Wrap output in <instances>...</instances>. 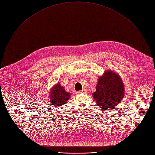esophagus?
<instances>
[{
  "mask_svg": "<svg viewBox=\"0 0 155 155\" xmlns=\"http://www.w3.org/2000/svg\"><path fill=\"white\" fill-rule=\"evenodd\" d=\"M78 93H86V90H82L78 91Z\"/></svg>",
  "mask_w": 155,
  "mask_h": 155,
  "instance_id": "esophagus-1",
  "label": "esophagus"
}]
</instances>
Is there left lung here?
Here are the masks:
<instances>
[{"mask_svg":"<svg viewBox=\"0 0 155 155\" xmlns=\"http://www.w3.org/2000/svg\"><path fill=\"white\" fill-rule=\"evenodd\" d=\"M124 91L120 77L116 73L108 71L99 78L96 91L93 96L101 110H112L121 101Z\"/></svg>","mask_w":155,"mask_h":155,"instance_id":"1","label":"left lung"}]
</instances>
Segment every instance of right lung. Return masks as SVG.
Instances as JSON below:
<instances>
[{
  "instance_id": "1",
  "label": "right lung",
  "mask_w": 155,
  "mask_h": 155,
  "mask_svg": "<svg viewBox=\"0 0 155 155\" xmlns=\"http://www.w3.org/2000/svg\"><path fill=\"white\" fill-rule=\"evenodd\" d=\"M70 96V93L66 92L64 87L58 83L52 89L50 94V102H51L50 105L54 107L61 106L69 99Z\"/></svg>"
}]
</instances>
